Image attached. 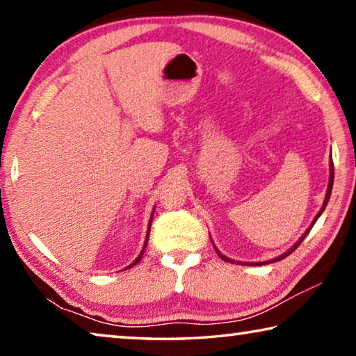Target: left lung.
Returning a JSON list of instances; mask_svg holds the SVG:
<instances>
[{
  "label": "left lung",
  "instance_id": "obj_1",
  "mask_svg": "<svg viewBox=\"0 0 356 356\" xmlns=\"http://www.w3.org/2000/svg\"><path fill=\"white\" fill-rule=\"evenodd\" d=\"M333 180H334V170H333V160H331L330 159V180H328V186H327V195H325V200H323V204H322V207H321V210H318V213L316 215V218L314 220H312V222H311V226L308 227V229H306V231H305V234H303V236H301L300 238H298V242H295V245L292 246V248H289L286 252H282V254L281 256H278V257H275V259H270V261H265V262H237V264H243V265H265V264H273V262H278V261H281V259H284V257H287L289 254H292V252L295 251V250H297V246L301 243V242H303V240H305V237L306 236H308V234H309V231H311V227L312 226H314L316 225V221L318 220V216H321L322 213H323V210H325V207H327V204H328V200H330V195H331V188H333ZM210 240H212V238H210ZM212 243H213V240H212ZM213 248H215V251H216V254H218L221 259H222V261H226V262H236V261H232V259H229V257H226L225 254H221V252H220V250L218 248H216V246L213 245Z\"/></svg>",
  "mask_w": 356,
  "mask_h": 356
}]
</instances>
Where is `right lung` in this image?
Wrapping results in <instances>:
<instances>
[{"instance_id": "1", "label": "right lung", "mask_w": 356, "mask_h": 356, "mask_svg": "<svg viewBox=\"0 0 356 356\" xmlns=\"http://www.w3.org/2000/svg\"><path fill=\"white\" fill-rule=\"evenodd\" d=\"M155 210V209H154ZM154 210H152V215H150V220H149V226H147V232H146V240H144V246H143V250H141V252H140V256H138L134 262H131L127 268H131L134 267V265H136L138 262L141 261V257H143V254H144V250H146V246H147V240H149V232H150V225H152V216H154ZM125 268V270H127Z\"/></svg>"}]
</instances>
